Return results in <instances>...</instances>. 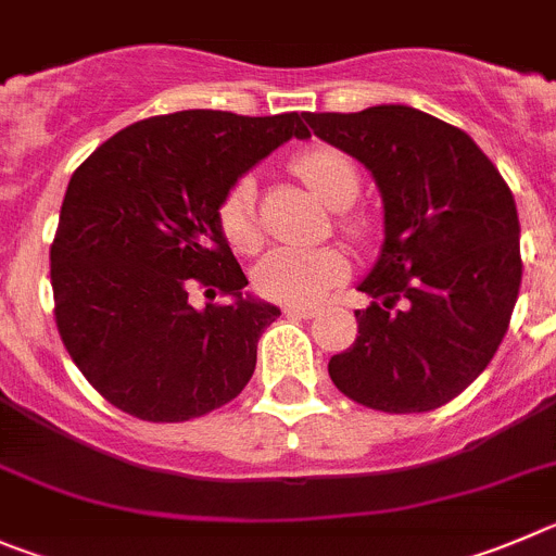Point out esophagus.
<instances>
[{"instance_id": "34e87169", "label": "esophagus", "mask_w": 556, "mask_h": 556, "mask_svg": "<svg viewBox=\"0 0 556 556\" xmlns=\"http://www.w3.org/2000/svg\"><path fill=\"white\" fill-rule=\"evenodd\" d=\"M317 305H287V308H283V314H287V317H300V319H312V317H317Z\"/></svg>"}]
</instances>
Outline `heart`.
<instances>
[{"instance_id": "1", "label": "heart", "mask_w": 556, "mask_h": 556, "mask_svg": "<svg viewBox=\"0 0 556 556\" xmlns=\"http://www.w3.org/2000/svg\"><path fill=\"white\" fill-rule=\"evenodd\" d=\"M294 173L330 212H348L358 201V173L341 151H308L294 162ZM253 203H256L253 176L237 178L220 203L223 233L233 248H242V251L258 242ZM344 278H348V258L339 251H303V248H275L256 264V275H253L256 289L264 298L292 305L317 303Z\"/></svg>"}]
</instances>
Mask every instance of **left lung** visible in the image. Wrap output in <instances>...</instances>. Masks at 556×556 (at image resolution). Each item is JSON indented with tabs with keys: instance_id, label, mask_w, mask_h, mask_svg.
<instances>
[{
	"instance_id": "left-lung-1",
	"label": "left lung",
	"mask_w": 556,
	"mask_h": 556,
	"mask_svg": "<svg viewBox=\"0 0 556 556\" xmlns=\"http://www.w3.org/2000/svg\"><path fill=\"white\" fill-rule=\"evenodd\" d=\"M303 118L371 173L383 201V244L358 283L371 305L355 312L358 339L330 358V380L386 414L444 405L491 364L518 300L510 187L466 131L416 106Z\"/></svg>"
}]
</instances>
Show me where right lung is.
<instances>
[{"instance_id":"1","label":"right lung","mask_w":556,"mask_h":556,"mask_svg":"<svg viewBox=\"0 0 556 556\" xmlns=\"http://www.w3.org/2000/svg\"><path fill=\"white\" fill-rule=\"evenodd\" d=\"M292 137H312L298 112H170L121 129L71 176L52 244L54 317L81 375L124 414L187 421L248 386L281 308L244 292L220 203ZM192 286L229 303L195 309Z\"/></svg>"}]
</instances>
